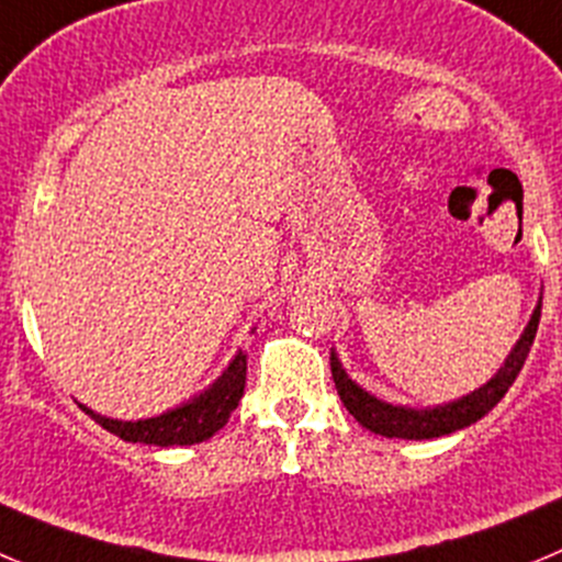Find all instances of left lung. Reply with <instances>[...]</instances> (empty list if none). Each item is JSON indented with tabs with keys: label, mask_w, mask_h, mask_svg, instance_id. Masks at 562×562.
I'll list each match as a JSON object with an SVG mask.
<instances>
[{
	"label": "left lung",
	"mask_w": 562,
	"mask_h": 562,
	"mask_svg": "<svg viewBox=\"0 0 562 562\" xmlns=\"http://www.w3.org/2000/svg\"><path fill=\"white\" fill-rule=\"evenodd\" d=\"M538 322H541V302L535 305L521 338L516 340V346L510 349L505 363L499 366V371H496L485 385L465 393V396H460V400L447 402V405H435V407L391 405V402L380 400V396L369 393L366 387H360L352 376L346 374V369L340 366L335 349L333 355H329V369H333V380H335V387H338L340 402H344L346 411L352 413L366 429H371V432L376 435H385V438H405V440L440 438V435H449V432H458V429L463 427H471V424L480 422L485 413H491L496 405H499V400L507 393V387L516 382L518 371H521L524 360H527L529 346H532L535 333H538Z\"/></svg>",
	"instance_id": "obj_1"
}]
</instances>
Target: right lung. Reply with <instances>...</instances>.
<instances>
[{
	"label": "right lung",
	"instance_id": "1",
	"mask_svg": "<svg viewBox=\"0 0 562 562\" xmlns=\"http://www.w3.org/2000/svg\"><path fill=\"white\" fill-rule=\"evenodd\" d=\"M246 385V355L240 352L229 360L227 369L222 371L213 385L196 393L193 400L171 407L151 418H138V422H122V418H108L93 413L91 407L80 405L97 424H102L108 432L119 435L130 443H149V447H191L202 440L213 438L224 424L229 422V413L238 407Z\"/></svg>",
	"mask_w": 562,
	"mask_h": 562
}]
</instances>
